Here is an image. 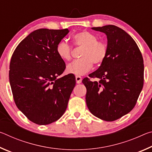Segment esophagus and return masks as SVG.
Listing matches in <instances>:
<instances>
[{
  "label": "esophagus",
  "mask_w": 152,
  "mask_h": 152,
  "mask_svg": "<svg viewBox=\"0 0 152 152\" xmlns=\"http://www.w3.org/2000/svg\"><path fill=\"white\" fill-rule=\"evenodd\" d=\"M76 81L77 84H80L82 82V78L80 76H76Z\"/></svg>",
  "instance_id": "34e87169"
}]
</instances>
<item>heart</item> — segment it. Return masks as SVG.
<instances>
[{
    "label": "heart",
    "mask_w": 152,
    "mask_h": 152,
    "mask_svg": "<svg viewBox=\"0 0 152 152\" xmlns=\"http://www.w3.org/2000/svg\"><path fill=\"white\" fill-rule=\"evenodd\" d=\"M75 46L82 48L81 58L74 60L67 66L68 73L83 75L91 70L93 64L100 65L105 60L109 51V46L104 41L99 40L94 33L82 31L72 36ZM56 52L61 60L70 61L72 56V47L65 41H61L56 46Z\"/></svg>",
    "instance_id": "heart-1"
}]
</instances>
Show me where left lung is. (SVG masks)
I'll return each mask as SVG.
<instances>
[{"label":"left lung","mask_w":152,"mask_h":152,"mask_svg":"<svg viewBox=\"0 0 152 152\" xmlns=\"http://www.w3.org/2000/svg\"><path fill=\"white\" fill-rule=\"evenodd\" d=\"M92 29L107 36L109 51L105 60L91 78L82 80L86 88V102L92 115L113 121L129 113L143 86V60L134 39L121 28L109 25Z\"/></svg>","instance_id":"left-lung-1"}]
</instances>
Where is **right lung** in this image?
<instances>
[{"label": "right lung", "instance_id": "obj_1", "mask_svg": "<svg viewBox=\"0 0 152 152\" xmlns=\"http://www.w3.org/2000/svg\"><path fill=\"white\" fill-rule=\"evenodd\" d=\"M68 29L35 30L19 43L10 62L9 81L14 101L31 121L48 125L62 116L75 86L74 76L56 52Z\"/></svg>", "mask_w": 152, "mask_h": 152}]
</instances>
